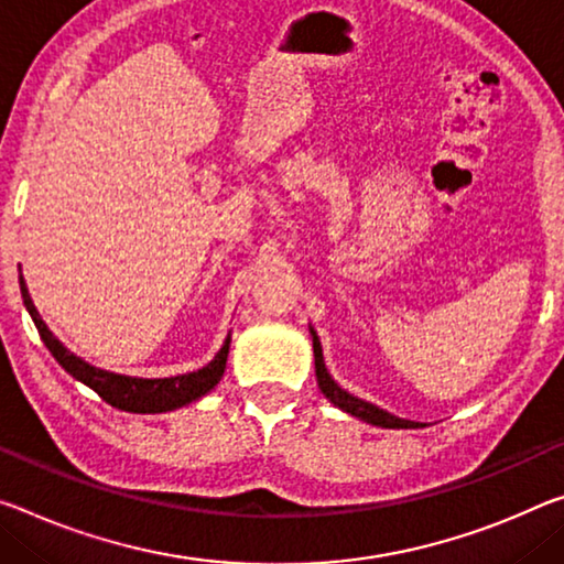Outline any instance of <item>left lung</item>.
I'll return each instance as SVG.
<instances>
[{
	"mask_svg": "<svg viewBox=\"0 0 564 564\" xmlns=\"http://www.w3.org/2000/svg\"><path fill=\"white\" fill-rule=\"evenodd\" d=\"M311 334H314V330H311ZM314 359H316V381H318V387H321V391H324V397L334 401L338 409H344V411H348V414L359 416V419H364V422L377 424V426H389V429H394V426H399V429H416L419 426L416 422H409V419H399L394 414H389V411H383L379 406L369 404V401H364L359 397H351V394H348V391H344L341 387H338V383L330 379V373L326 371L324 354H321V341H318L316 334H314Z\"/></svg>",
	"mask_w": 564,
	"mask_h": 564,
	"instance_id": "obj_1",
	"label": "left lung"
}]
</instances>
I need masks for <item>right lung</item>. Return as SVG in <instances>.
Returning a JSON list of instances; mask_svg holds the SVG:
<instances>
[{
    "label": "right lung",
    "mask_w": 564,
    "mask_h": 564,
    "mask_svg": "<svg viewBox=\"0 0 564 564\" xmlns=\"http://www.w3.org/2000/svg\"><path fill=\"white\" fill-rule=\"evenodd\" d=\"M20 291H22L24 306L30 311L34 326L40 330V338L44 341V346L50 348V354L55 356L62 369L73 373L77 381L87 383L97 397L105 399L107 404L115 409L135 411V414H153V411H170L183 404H191V401H195L198 397L208 394V391L220 381L223 369H226L230 341L223 344L218 356L208 366H203V369L195 373H185V377L132 379V377H120V373L95 369V366L77 359L75 354H69L67 348L52 336V330L44 326V321L40 318L37 308H34L30 293H26L22 275H20Z\"/></svg>",
    "instance_id": "1"
}]
</instances>
